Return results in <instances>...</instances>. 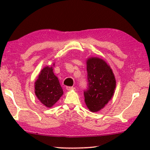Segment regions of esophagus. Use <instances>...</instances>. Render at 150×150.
<instances>
[{
    "mask_svg": "<svg viewBox=\"0 0 150 150\" xmlns=\"http://www.w3.org/2000/svg\"><path fill=\"white\" fill-rule=\"evenodd\" d=\"M74 88L72 87H66V89L67 91H71V90H73Z\"/></svg>",
    "mask_w": 150,
    "mask_h": 150,
    "instance_id": "1",
    "label": "esophagus"
}]
</instances>
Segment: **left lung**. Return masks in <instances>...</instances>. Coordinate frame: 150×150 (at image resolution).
Segmentation results:
<instances>
[{
    "instance_id": "left-lung-1",
    "label": "left lung",
    "mask_w": 150,
    "mask_h": 150,
    "mask_svg": "<svg viewBox=\"0 0 150 150\" xmlns=\"http://www.w3.org/2000/svg\"><path fill=\"white\" fill-rule=\"evenodd\" d=\"M88 88L84 91L87 107L91 112L102 109L114 95L116 80L112 69L103 59L89 57L87 59Z\"/></svg>"
}]
</instances>
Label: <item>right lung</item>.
<instances>
[{"label": "right lung", "mask_w": 150, "mask_h": 150, "mask_svg": "<svg viewBox=\"0 0 150 150\" xmlns=\"http://www.w3.org/2000/svg\"><path fill=\"white\" fill-rule=\"evenodd\" d=\"M53 66H46L39 74L35 82V93L42 104L51 108L63 96V91L58 78L53 72Z\"/></svg>", "instance_id": "right-lung-1"}]
</instances>
